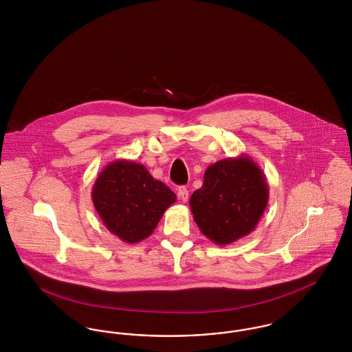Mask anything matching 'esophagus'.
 I'll return each mask as SVG.
<instances>
[{"label": "esophagus", "mask_w": 352, "mask_h": 352, "mask_svg": "<svg viewBox=\"0 0 352 352\" xmlns=\"http://www.w3.org/2000/svg\"><path fill=\"white\" fill-rule=\"evenodd\" d=\"M177 195H178V198L181 199V201H188V191H187V188L186 187H179L178 188V191H177Z\"/></svg>", "instance_id": "1"}]
</instances>
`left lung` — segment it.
I'll use <instances>...</instances> for the list:
<instances>
[{"label":"left lung","instance_id":"left-lung-1","mask_svg":"<svg viewBox=\"0 0 352 352\" xmlns=\"http://www.w3.org/2000/svg\"><path fill=\"white\" fill-rule=\"evenodd\" d=\"M269 201L267 177L250 155L224 158L210 165L190 208L201 234L227 245L251 234Z\"/></svg>","mask_w":352,"mask_h":352}]
</instances>
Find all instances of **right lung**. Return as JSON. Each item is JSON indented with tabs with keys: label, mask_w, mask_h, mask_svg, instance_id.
Returning a JSON list of instances; mask_svg holds the SVG:
<instances>
[{
	"label": "right lung",
	"mask_w": 352,
	"mask_h": 352,
	"mask_svg": "<svg viewBox=\"0 0 352 352\" xmlns=\"http://www.w3.org/2000/svg\"><path fill=\"white\" fill-rule=\"evenodd\" d=\"M175 194L141 164L116 160L102 168L92 201L104 226L120 240L135 244L149 237Z\"/></svg>",
	"instance_id": "add662e5"
}]
</instances>
